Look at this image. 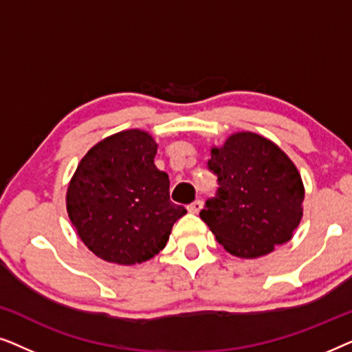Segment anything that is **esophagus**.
Instances as JSON below:
<instances>
[{"label": "esophagus", "mask_w": 352, "mask_h": 352, "mask_svg": "<svg viewBox=\"0 0 352 352\" xmlns=\"http://www.w3.org/2000/svg\"><path fill=\"white\" fill-rule=\"evenodd\" d=\"M201 206H204V201H201L200 199H197L192 201L190 205H187V210H189L190 213H199V211L201 210Z\"/></svg>", "instance_id": "1"}]
</instances>
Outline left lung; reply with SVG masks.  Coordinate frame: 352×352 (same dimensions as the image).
<instances>
[{
	"label": "left lung",
	"mask_w": 352,
	"mask_h": 352,
	"mask_svg": "<svg viewBox=\"0 0 352 352\" xmlns=\"http://www.w3.org/2000/svg\"><path fill=\"white\" fill-rule=\"evenodd\" d=\"M208 170L218 190L200 218L230 254L258 258L287 243L302 216L305 187L290 158L254 133L230 136L211 148Z\"/></svg>",
	"instance_id": "1"
}]
</instances>
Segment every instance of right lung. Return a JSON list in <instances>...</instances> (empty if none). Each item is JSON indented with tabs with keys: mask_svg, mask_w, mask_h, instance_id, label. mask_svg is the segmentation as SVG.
Returning <instances> with one entry per match:
<instances>
[{
	"mask_svg": "<svg viewBox=\"0 0 352 352\" xmlns=\"http://www.w3.org/2000/svg\"><path fill=\"white\" fill-rule=\"evenodd\" d=\"M157 144L141 129L113 134L80 162L67 211L80 239L109 263L136 264L155 256L187 211L170 200V179L157 170Z\"/></svg>",
	"mask_w": 352,
	"mask_h": 352,
	"instance_id": "add662e5",
	"label": "right lung"
}]
</instances>
